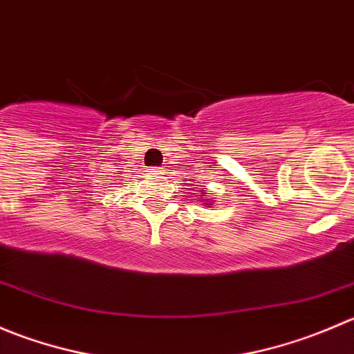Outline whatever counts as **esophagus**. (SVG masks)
Segmentation results:
<instances>
[{"label": "esophagus", "instance_id": "1", "mask_svg": "<svg viewBox=\"0 0 354 354\" xmlns=\"http://www.w3.org/2000/svg\"><path fill=\"white\" fill-rule=\"evenodd\" d=\"M154 174H157V176H160V174H162V171H156ZM160 178H162V176H160Z\"/></svg>", "mask_w": 354, "mask_h": 354}]
</instances>
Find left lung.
Here are the masks:
<instances>
[{
	"mask_svg": "<svg viewBox=\"0 0 354 354\" xmlns=\"http://www.w3.org/2000/svg\"><path fill=\"white\" fill-rule=\"evenodd\" d=\"M197 197L202 200V205H212V202L209 200V195H207V188H202V194H197Z\"/></svg>",
	"mask_w": 354,
	"mask_h": 354,
	"instance_id": "1",
	"label": "left lung"
}]
</instances>
